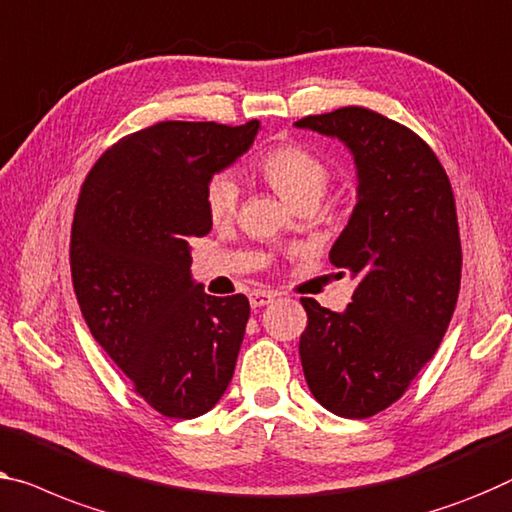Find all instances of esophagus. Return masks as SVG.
<instances>
[{
    "label": "esophagus",
    "instance_id": "esophagus-1",
    "mask_svg": "<svg viewBox=\"0 0 512 512\" xmlns=\"http://www.w3.org/2000/svg\"><path fill=\"white\" fill-rule=\"evenodd\" d=\"M273 299H276L273 292H253L250 294V305H253V308H262V305H269Z\"/></svg>",
    "mask_w": 512,
    "mask_h": 512
}]
</instances>
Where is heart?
<instances>
[{"mask_svg": "<svg viewBox=\"0 0 512 512\" xmlns=\"http://www.w3.org/2000/svg\"><path fill=\"white\" fill-rule=\"evenodd\" d=\"M257 177L289 207H317L331 186V167L301 144H276L253 160ZM204 207L213 223H227L239 207V186L230 174H216L204 190Z\"/></svg>", "mask_w": 512, "mask_h": 512, "instance_id": "b5f03b06", "label": "heart"}]
</instances>
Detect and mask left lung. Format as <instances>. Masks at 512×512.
Wrapping results in <instances>:
<instances>
[{"instance_id": "1", "label": "left lung", "mask_w": 512, "mask_h": 512, "mask_svg": "<svg viewBox=\"0 0 512 512\" xmlns=\"http://www.w3.org/2000/svg\"><path fill=\"white\" fill-rule=\"evenodd\" d=\"M352 151L358 202L329 259L356 278L345 312L301 299L303 375L342 418H370L400 400L441 345L462 278L451 181L407 126L368 108L296 121Z\"/></svg>"}]
</instances>
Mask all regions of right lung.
I'll return each mask as SVG.
<instances>
[{"label":"right lung","mask_w":512,"mask_h":512,"mask_svg":"<svg viewBox=\"0 0 512 512\" xmlns=\"http://www.w3.org/2000/svg\"><path fill=\"white\" fill-rule=\"evenodd\" d=\"M257 131V119L160 121L112 144L82 183L71 227L82 317L133 391L167 418L207 414L234 375L250 303L193 282L190 239L211 230L207 183Z\"/></svg>","instance_id":"right-lung-1"}]
</instances>
